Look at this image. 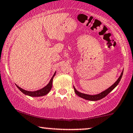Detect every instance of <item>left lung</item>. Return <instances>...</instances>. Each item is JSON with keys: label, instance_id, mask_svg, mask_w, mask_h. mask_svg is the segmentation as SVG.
<instances>
[{"label": "left lung", "instance_id": "obj_1", "mask_svg": "<svg viewBox=\"0 0 133 133\" xmlns=\"http://www.w3.org/2000/svg\"><path fill=\"white\" fill-rule=\"evenodd\" d=\"M123 71L122 72L121 75H120V77H118V79L117 80V81L115 82L110 87H109L108 89H106V90L104 91V92H102L101 93H100V94H97V95H90L84 94H82V93L78 92V91H77L75 87H74L75 94H76L77 96H79V97L84 98V99H87V100H90V101L99 100V99H102V98H104L105 96L108 95L109 94V93L111 92L112 90L114 89L115 87H116L117 85H118V83H119V82L120 81V80H121L122 75H123Z\"/></svg>", "mask_w": 133, "mask_h": 133}]
</instances>
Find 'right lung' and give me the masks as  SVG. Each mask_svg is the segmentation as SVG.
I'll return each mask as SVG.
<instances>
[{
  "label": "right lung",
  "mask_w": 133,
  "mask_h": 133,
  "mask_svg": "<svg viewBox=\"0 0 133 133\" xmlns=\"http://www.w3.org/2000/svg\"><path fill=\"white\" fill-rule=\"evenodd\" d=\"M56 75V72H55V73L54 74V75H53V76L52 77V78L51 80H50V81L48 84L45 87L43 88V89H41L40 90H37V91H34V92H29V91H27V90H25L21 89V88L19 87V86L16 85L17 87L18 88L19 90H20V91H21V92L23 93L24 94L26 95H29V96H44V95H46V94H48V93L49 92V91L51 90V89H52V81H53V78H54V76Z\"/></svg>",
  "instance_id": "1"
}]
</instances>
